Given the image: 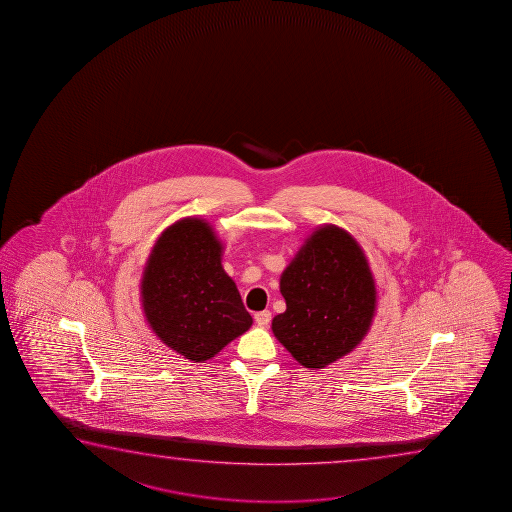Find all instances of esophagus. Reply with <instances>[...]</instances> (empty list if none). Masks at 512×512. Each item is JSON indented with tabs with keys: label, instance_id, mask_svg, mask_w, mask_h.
<instances>
[{
	"label": "esophagus",
	"instance_id": "obj_1",
	"mask_svg": "<svg viewBox=\"0 0 512 512\" xmlns=\"http://www.w3.org/2000/svg\"><path fill=\"white\" fill-rule=\"evenodd\" d=\"M271 318H273V315H271V311H267V309L255 313V322H257V325H260V327H267V325L271 323Z\"/></svg>",
	"mask_w": 512,
	"mask_h": 512
}]
</instances>
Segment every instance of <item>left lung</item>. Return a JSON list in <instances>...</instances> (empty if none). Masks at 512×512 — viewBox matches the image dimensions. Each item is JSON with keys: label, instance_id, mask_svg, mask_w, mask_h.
Here are the masks:
<instances>
[{"label": "left lung", "instance_id": "left-lung-1", "mask_svg": "<svg viewBox=\"0 0 512 512\" xmlns=\"http://www.w3.org/2000/svg\"><path fill=\"white\" fill-rule=\"evenodd\" d=\"M287 311L273 332L292 357L322 369L357 346L376 309L371 269L357 241L339 227H322L281 274Z\"/></svg>", "mask_w": 512, "mask_h": 512}]
</instances>
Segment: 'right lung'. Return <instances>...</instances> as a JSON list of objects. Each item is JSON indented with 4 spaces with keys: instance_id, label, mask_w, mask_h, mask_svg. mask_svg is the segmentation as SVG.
<instances>
[{
    "instance_id": "1",
    "label": "right lung",
    "mask_w": 512,
    "mask_h": 512,
    "mask_svg": "<svg viewBox=\"0 0 512 512\" xmlns=\"http://www.w3.org/2000/svg\"><path fill=\"white\" fill-rule=\"evenodd\" d=\"M220 257L222 246L210 225L185 218L155 243L141 281L150 327L169 348L194 362L215 357L252 325Z\"/></svg>"
}]
</instances>
